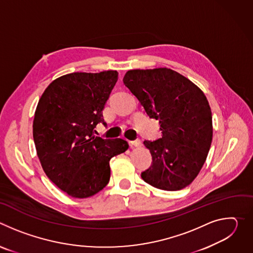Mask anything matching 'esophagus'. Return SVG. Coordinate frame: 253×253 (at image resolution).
<instances>
[{
    "label": "esophagus",
    "mask_w": 253,
    "mask_h": 253,
    "mask_svg": "<svg viewBox=\"0 0 253 253\" xmlns=\"http://www.w3.org/2000/svg\"><path fill=\"white\" fill-rule=\"evenodd\" d=\"M140 143H141V141H140V139H136V140H133V141H130V146L131 147H138L139 145H140Z\"/></svg>",
    "instance_id": "1"
}]
</instances>
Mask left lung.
<instances>
[{
  "mask_svg": "<svg viewBox=\"0 0 253 253\" xmlns=\"http://www.w3.org/2000/svg\"><path fill=\"white\" fill-rule=\"evenodd\" d=\"M123 83L146 114L159 120L162 134L144 141L152 163L141 173L142 179L158 189H183L200 172L211 146L212 115L205 95L168 68L130 70Z\"/></svg>",
  "mask_w": 253,
  "mask_h": 253,
  "instance_id": "8db88e82",
  "label": "left lung"
}]
</instances>
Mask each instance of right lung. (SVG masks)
<instances>
[{
    "label": "right lung",
    "instance_id": "right-lung-1",
    "mask_svg": "<svg viewBox=\"0 0 253 253\" xmlns=\"http://www.w3.org/2000/svg\"><path fill=\"white\" fill-rule=\"evenodd\" d=\"M118 80L117 71L75 72L54 80L36 108L33 137L43 170L68 195L87 198L109 182L112 157L125 152L121 139L96 137V125Z\"/></svg>",
    "mask_w": 253,
    "mask_h": 253
}]
</instances>
